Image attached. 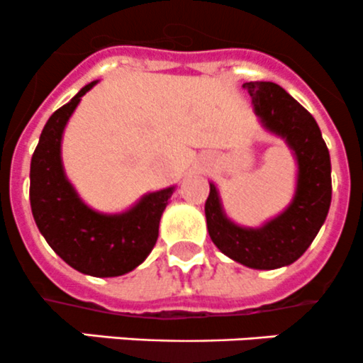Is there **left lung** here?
Returning <instances> with one entry per match:
<instances>
[{
  "label": "left lung",
  "instance_id": "left-lung-1",
  "mask_svg": "<svg viewBox=\"0 0 363 363\" xmlns=\"http://www.w3.org/2000/svg\"><path fill=\"white\" fill-rule=\"evenodd\" d=\"M254 113L263 127L291 148L298 164L295 197L277 217L259 228H243L228 218L220 196L210 183L204 204L211 242L233 261L256 270L295 263L321 229L332 201V166L321 130L312 114L275 82H245Z\"/></svg>",
  "mask_w": 363,
  "mask_h": 363
}]
</instances>
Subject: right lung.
I'll use <instances>...</instances> for the list:
<instances>
[{"instance_id":"add662e5","label":"right lung","mask_w":363,"mask_h":363,"mask_svg":"<svg viewBox=\"0 0 363 363\" xmlns=\"http://www.w3.org/2000/svg\"><path fill=\"white\" fill-rule=\"evenodd\" d=\"M96 82L86 84L45 123L31 157L30 203L38 231L65 263L91 277H118L152 252L174 186L145 194L121 213H100L79 197L65 174L61 139L81 96Z\"/></svg>"}]
</instances>
